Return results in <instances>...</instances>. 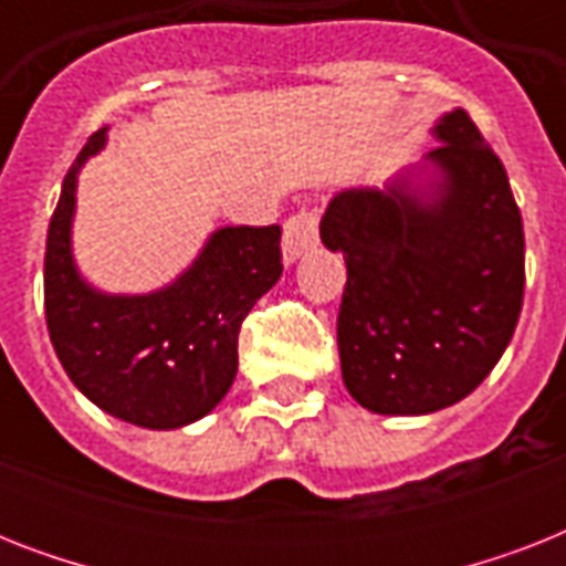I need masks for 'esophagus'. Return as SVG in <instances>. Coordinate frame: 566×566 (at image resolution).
Wrapping results in <instances>:
<instances>
[{
	"label": "esophagus",
	"mask_w": 566,
	"mask_h": 566,
	"mask_svg": "<svg viewBox=\"0 0 566 566\" xmlns=\"http://www.w3.org/2000/svg\"><path fill=\"white\" fill-rule=\"evenodd\" d=\"M317 222H319L317 208H300V211L293 213L291 220L284 222L282 249H284V261H287V264L296 261L305 249L317 243Z\"/></svg>",
	"instance_id": "esophagus-1"
}]
</instances>
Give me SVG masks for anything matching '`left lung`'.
<instances>
[{
	"label": "left lung",
	"mask_w": 566,
	"mask_h": 566,
	"mask_svg": "<svg viewBox=\"0 0 566 566\" xmlns=\"http://www.w3.org/2000/svg\"><path fill=\"white\" fill-rule=\"evenodd\" d=\"M434 137L431 196L408 179L353 188L319 222L323 243L346 261L344 385L376 413L461 402L496 367L523 308V217L500 155L461 108Z\"/></svg>",
	"instance_id": "left-lung-1"
}]
</instances>
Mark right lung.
<instances>
[{"label":"right lung","mask_w":566,"mask_h":566,"mask_svg":"<svg viewBox=\"0 0 566 566\" xmlns=\"http://www.w3.org/2000/svg\"><path fill=\"white\" fill-rule=\"evenodd\" d=\"M105 146L87 137L64 176L43 261L46 326L57 361L91 402L144 429H181L217 408L238 373L243 319L282 275L279 226L213 231L164 291L108 296L82 282L70 252L75 176Z\"/></svg>","instance_id":"obj_1"}]
</instances>
